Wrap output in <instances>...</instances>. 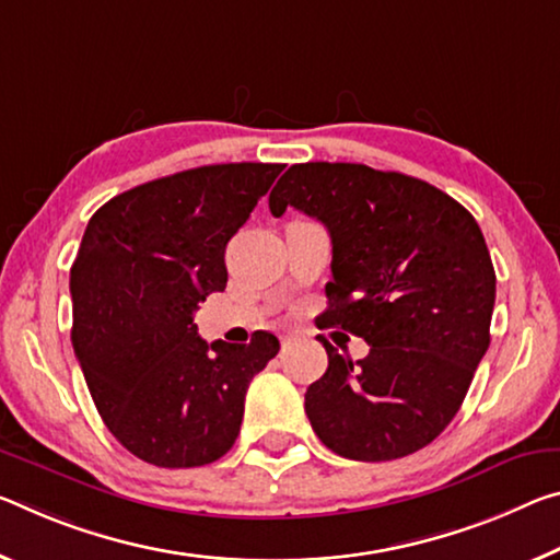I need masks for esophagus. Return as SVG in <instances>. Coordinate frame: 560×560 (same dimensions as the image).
I'll use <instances>...</instances> for the list:
<instances>
[{
	"label": "esophagus",
	"instance_id": "obj_1",
	"mask_svg": "<svg viewBox=\"0 0 560 560\" xmlns=\"http://www.w3.org/2000/svg\"><path fill=\"white\" fill-rule=\"evenodd\" d=\"M281 341H283V343H289V341H294V334H281Z\"/></svg>",
	"mask_w": 560,
	"mask_h": 560
}]
</instances>
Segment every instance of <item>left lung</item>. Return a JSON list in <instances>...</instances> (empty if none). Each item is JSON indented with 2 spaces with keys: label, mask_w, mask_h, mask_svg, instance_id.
Listing matches in <instances>:
<instances>
[{
  "label": "left lung",
  "mask_w": 560,
  "mask_h": 560,
  "mask_svg": "<svg viewBox=\"0 0 560 560\" xmlns=\"http://www.w3.org/2000/svg\"><path fill=\"white\" fill-rule=\"evenodd\" d=\"M322 221L331 236L328 308L318 328L371 346L353 363L324 343L326 374L306 416L351 460L404 458L439 436L464 404L491 343L495 271L476 219L436 186L366 164H294L269 209Z\"/></svg>",
  "instance_id": "left-lung-1"
}]
</instances>
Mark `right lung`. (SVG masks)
Instances as JSON below:
<instances>
[{"instance_id":"obj_1","label":"right lung","mask_w":560,"mask_h":560,"mask_svg":"<svg viewBox=\"0 0 560 560\" xmlns=\"http://www.w3.org/2000/svg\"><path fill=\"white\" fill-rule=\"evenodd\" d=\"M281 164H211L119 194L89 219L69 271L72 346L96 411L124 448L162 468L234 446L252 378L279 339L207 343L194 312L226 289L224 252Z\"/></svg>"}]
</instances>
